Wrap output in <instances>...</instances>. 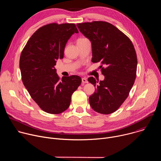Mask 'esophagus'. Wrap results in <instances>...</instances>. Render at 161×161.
Segmentation results:
<instances>
[{
  "mask_svg": "<svg viewBox=\"0 0 161 161\" xmlns=\"http://www.w3.org/2000/svg\"><path fill=\"white\" fill-rule=\"evenodd\" d=\"M81 81H82V83H88V80H87V79L85 78H83L81 79Z\"/></svg>",
  "mask_w": 161,
  "mask_h": 161,
  "instance_id": "esophagus-1",
  "label": "esophagus"
}]
</instances>
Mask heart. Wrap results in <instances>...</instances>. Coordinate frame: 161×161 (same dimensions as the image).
<instances>
[{"instance_id": "1", "label": "heart", "mask_w": 161, "mask_h": 161, "mask_svg": "<svg viewBox=\"0 0 161 161\" xmlns=\"http://www.w3.org/2000/svg\"><path fill=\"white\" fill-rule=\"evenodd\" d=\"M86 39V38H80V39H79L78 40H82V39Z\"/></svg>"}]
</instances>
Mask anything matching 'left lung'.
Masks as SVG:
<instances>
[{"mask_svg":"<svg viewBox=\"0 0 161 161\" xmlns=\"http://www.w3.org/2000/svg\"><path fill=\"white\" fill-rule=\"evenodd\" d=\"M80 31L92 43L93 63L101 62L103 81L90 77L96 87L89 103L95 111H116L127 98L136 76L137 56L132 42L122 31L106 21L78 24ZM104 67H103L102 65Z\"/></svg>","mask_w":161,"mask_h":161,"instance_id":"left-lung-1","label":"left lung"}]
</instances>
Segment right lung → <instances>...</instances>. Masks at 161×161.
Here are the masks:
<instances>
[{
  "label": "right lung",
  "mask_w": 161,
  "mask_h": 161,
  "mask_svg": "<svg viewBox=\"0 0 161 161\" xmlns=\"http://www.w3.org/2000/svg\"><path fill=\"white\" fill-rule=\"evenodd\" d=\"M75 33L78 31L74 24L45 25L32 34L20 55L23 83L40 108L50 114L61 113L69 107L71 96L81 83L76 75L60 79L55 68Z\"/></svg>",
  "instance_id": "1"
}]
</instances>
